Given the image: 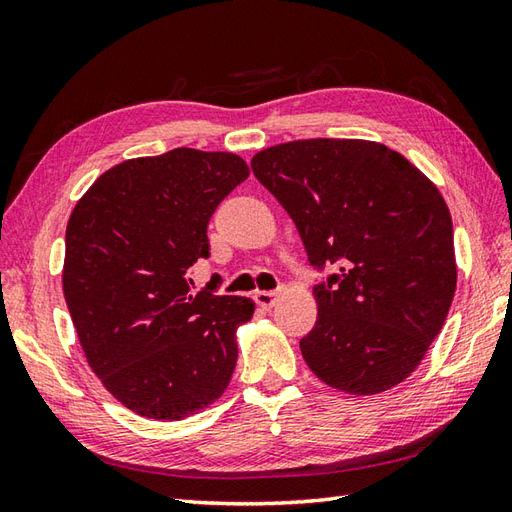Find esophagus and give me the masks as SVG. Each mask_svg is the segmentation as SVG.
I'll use <instances>...</instances> for the list:
<instances>
[{"label": "esophagus", "instance_id": "34e87169", "mask_svg": "<svg viewBox=\"0 0 512 512\" xmlns=\"http://www.w3.org/2000/svg\"><path fill=\"white\" fill-rule=\"evenodd\" d=\"M253 299H255V303L259 308H273L275 306V301H277V292H273V290H257L255 295H253Z\"/></svg>", "mask_w": 512, "mask_h": 512}]
</instances>
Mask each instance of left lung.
<instances>
[{
  "instance_id": "1",
  "label": "left lung",
  "mask_w": 512,
  "mask_h": 512,
  "mask_svg": "<svg viewBox=\"0 0 512 512\" xmlns=\"http://www.w3.org/2000/svg\"><path fill=\"white\" fill-rule=\"evenodd\" d=\"M250 169L292 217L310 266H336L314 286L319 317L299 341L308 367L345 394L398 385L440 334L458 281L436 184L369 140H292Z\"/></svg>"
}]
</instances>
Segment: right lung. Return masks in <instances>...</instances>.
I'll return each instance as SVG.
<instances>
[{
    "label": "right lung",
    "instance_id": "add662e5",
    "mask_svg": "<svg viewBox=\"0 0 512 512\" xmlns=\"http://www.w3.org/2000/svg\"><path fill=\"white\" fill-rule=\"evenodd\" d=\"M248 173L235 154L178 147L112 167L74 206L65 303L94 374L138 416L187 418L233 376L255 303L191 292L187 270L211 255L206 226Z\"/></svg>",
    "mask_w": 512,
    "mask_h": 512
}]
</instances>
